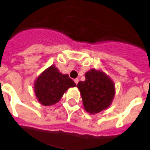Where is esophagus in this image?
<instances>
[{
  "label": "esophagus",
  "instance_id": "34e87169",
  "mask_svg": "<svg viewBox=\"0 0 150 150\" xmlns=\"http://www.w3.org/2000/svg\"><path fill=\"white\" fill-rule=\"evenodd\" d=\"M79 79H74V82H75V83L76 85L78 84V82H79Z\"/></svg>",
  "mask_w": 150,
  "mask_h": 150
}]
</instances>
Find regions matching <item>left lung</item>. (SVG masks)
<instances>
[{
    "mask_svg": "<svg viewBox=\"0 0 150 150\" xmlns=\"http://www.w3.org/2000/svg\"><path fill=\"white\" fill-rule=\"evenodd\" d=\"M85 76L84 82L77 85L84 108L89 114H98L111 104L115 95L114 83L107 74L100 70L91 69Z\"/></svg>",
    "mask_w": 150,
    "mask_h": 150,
    "instance_id": "1",
    "label": "left lung"
}]
</instances>
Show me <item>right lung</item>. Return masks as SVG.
Returning <instances> with one entry per match:
<instances>
[{
  "label": "right lung",
  "mask_w": 150,
  "mask_h": 150,
  "mask_svg": "<svg viewBox=\"0 0 150 150\" xmlns=\"http://www.w3.org/2000/svg\"><path fill=\"white\" fill-rule=\"evenodd\" d=\"M75 86L76 84L68 75H64L55 65H51L36 79L34 82V92L40 103L51 106L60 101L69 88Z\"/></svg>",
  "instance_id": "1"
}]
</instances>
